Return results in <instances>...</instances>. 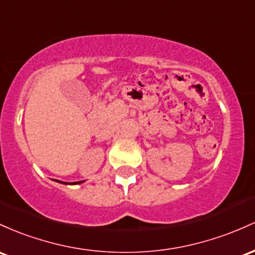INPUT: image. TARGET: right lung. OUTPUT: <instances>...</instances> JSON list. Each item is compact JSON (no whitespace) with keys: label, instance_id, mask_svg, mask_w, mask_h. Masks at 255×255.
Here are the masks:
<instances>
[{"label":"right lung","instance_id":"1","mask_svg":"<svg viewBox=\"0 0 255 255\" xmlns=\"http://www.w3.org/2000/svg\"><path fill=\"white\" fill-rule=\"evenodd\" d=\"M59 182H60V181H59ZM61 183H62V182H61ZM78 183H82V182H78ZM78 183L76 182V183H72V184H78Z\"/></svg>","mask_w":255,"mask_h":255}]
</instances>
